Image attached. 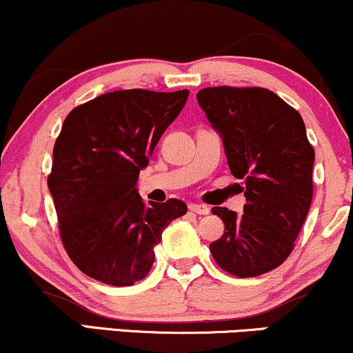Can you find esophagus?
I'll list each match as a JSON object with an SVG mask.
<instances>
[{
    "mask_svg": "<svg viewBox=\"0 0 353 353\" xmlns=\"http://www.w3.org/2000/svg\"><path fill=\"white\" fill-rule=\"evenodd\" d=\"M189 209L196 214H202V216H205V214L210 212L209 205H205V204H190Z\"/></svg>",
    "mask_w": 353,
    "mask_h": 353,
    "instance_id": "esophagus-1",
    "label": "esophagus"
}]
</instances>
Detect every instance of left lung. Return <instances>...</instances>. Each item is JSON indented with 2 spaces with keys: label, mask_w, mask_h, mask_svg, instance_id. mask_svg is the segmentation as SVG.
<instances>
[{
  "label": "left lung",
  "mask_w": 353,
  "mask_h": 353,
  "mask_svg": "<svg viewBox=\"0 0 353 353\" xmlns=\"http://www.w3.org/2000/svg\"><path fill=\"white\" fill-rule=\"evenodd\" d=\"M197 101L221 132L230 172L245 185L242 216L212 208L225 229L210 254L236 277L269 272L294 250L314 196L315 152L302 116L265 88H204Z\"/></svg>",
  "instance_id": "1"
}]
</instances>
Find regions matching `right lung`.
<instances>
[{
    "label": "right lung",
    "mask_w": 353,
    "mask_h": 353,
    "mask_svg": "<svg viewBox=\"0 0 353 353\" xmlns=\"http://www.w3.org/2000/svg\"><path fill=\"white\" fill-rule=\"evenodd\" d=\"M188 96V89H124L79 104L64 119L48 188L64 250L91 279L114 287L143 281L163 230L188 212L179 199L144 204L136 189Z\"/></svg>",
    "instance_id": "1"
}]
</instances>
